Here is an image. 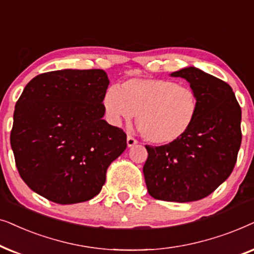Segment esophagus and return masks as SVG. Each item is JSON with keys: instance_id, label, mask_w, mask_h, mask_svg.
Returning <instances> with one entry per match:
<instances>
[{"instance_id": "obj_1", "label": "esophagus", "mask_w": 254, "mask_h": 254, "mask_svg": "<svg viewBox=\"0 0 254 254\" xmlns=\"http://www.w3.org/2000/svg\"><path fill=\"white\" fill-rule=\"evenodd\" d=\"M138 143V141L134 139L133 137H131V136H127V147H132V146H134V145H136Z\"/></svg>"}]
</instances>
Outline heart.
<instances>
[{
  "label": "heart",
  "instance_id": "1",
  "mask_svg": "<svg viewBox=\"0 0 254 254\" xmlns=\"http://www.w3.org/2000/svg\"><path fill=\"white\" fill-rule=\"evenodd\" d=\"M197 96L190 87L166 79H131L109 87L103 108L114 125L136 116L138 129L153 144H172L191 127L197 113Z\"/></svg>",
  "mask_w": 254,
  "mask_h": 254
}]
</instances>
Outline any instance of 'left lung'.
<instances>
[{
    "instance_id": "1",
    "label": "left lung",
    "mask_w": 254,
    "mask_h": 254,
    "mask_svg": "<svg viewBox=\"0 0 254 254\" xmlns=\"http://www.w3.org/2000/svg\"><path fill=\"white\" fill-rule=\"evenodd\" d=\"M171 76L188 81L197 96V113L181 139L145 146L143 173L152 197L184 203L205 197L230 177L242 143V109L228 83L196 67Z\"/></svg>"
}]
</instances>
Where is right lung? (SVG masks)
<instances>
[{
    "label": "right lung",
    "mask_w": 254,
    "mask_h": 254,
    "mask_svg": "<svg viewBox=\"0 0 254 254\" xmlns=\"http://www.w3.org/2000/svg\"><path fill=\"white\" fill-rule=\"evenodd\" d=\"M109 79L103 69L43 73L17 101L10 144L23 181L59 204L92 200L127 134L103 120Z\"/></svg>",
    "instance_id": "add662e5"
}]
</instances>
